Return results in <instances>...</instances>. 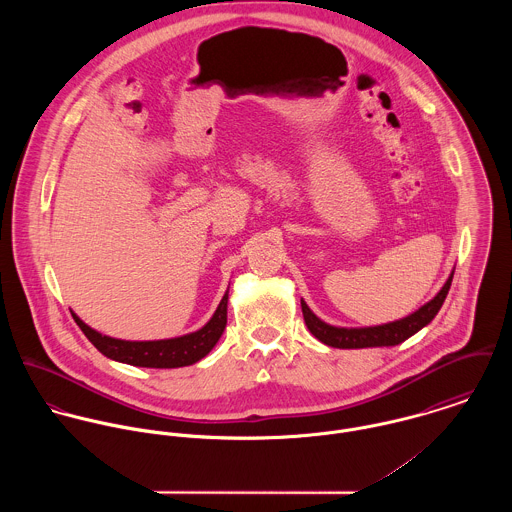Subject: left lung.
Returning <instances> with one entry per match:
<instances>
[{
  "mask_svg": "<svg viewBox=\"0 0 512 512\" xmlns=\"http://www.w3.org/2000/svg\"><path fill=\"white\" fill-rule=\"evenodd\" d=\"M451 280H453V274L447 278V282L443 284L438 295L432 301H428L426 305H422L418 311H414L412 315H408L400 321H392V323H384V325H376V327H361V329L333 327V325L321 321L307 307V303L303 299H301V311H303V319H305V325L311 331V335L329 347H335V349L394 347V345H400L402 341H406L408 337H412L414 333H418L422 327H426L438 315L439 307L443 305L447 292H449Z\"/></svg>",
  "mask_w": 512,
  "mask_h": 512,
  "instance_id": "left-lung-1",
  "label": "left lung"
}]
</instances>
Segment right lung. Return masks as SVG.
I'll list each match as a JSON object with an SVG mask.
<instances>
[{"label":"right lung","instance_id":"add662e5","mask_svg":"<svg viewBox=\"0 0 512 512\" xmlns=\"http://www.w3.org/2000/svg\"><path fill=\"white\" fill-rule=\"evenodd\" d=\"M226 303H228V292L224 293L215 315L203 329L183 335V337L163 339V341L112 339V337H106V335L90 329L74 313L73 317L76 325L88 337V341L104 357H108L112 361L132 366H147V368H177V366L193 365L211 353V349L217 345V341L226 327Z\"/></svg>","mask_w":512,"mask_h":512}]
</instances>
